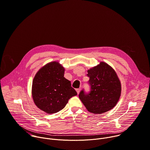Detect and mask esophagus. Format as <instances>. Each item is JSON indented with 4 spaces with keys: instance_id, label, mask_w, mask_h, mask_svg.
I'll return each instance as SVG.
<instances>
[{
    "instance_id": "1",
    "label": "esophagus",
    "mask_w": 150,
    "mask_h": 150,
    "mask_svg": "<svg viewBox=\"0 0 150 150\" xmlns=\"http://www.w3.org/2000/svg\"><path fill=\"white\" fill-rule=\"evenodd\" d=\"M76 92H77V93L79 94V92H80V91H81V89H80V88H78V89H76Z\"/></svg>"
}]
</instances>
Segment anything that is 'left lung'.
<instances>
[{"mask_svg":"<svg viewBox=\"0 0 150 150\" xmlns=\"http://www.w3.org/2000/svg\"><path fill=\"white\" fill-rule=\"evenodd\" d=\"M90 86L89 92L81 90L79 98L87 110L101 114L113 108L121 92L120 81L115 71L107 64H100L88 71Z\"/></svg>","mask_w":150,"mask_h":150,"instance_id":"1","label":"left lung"}]
</instances>
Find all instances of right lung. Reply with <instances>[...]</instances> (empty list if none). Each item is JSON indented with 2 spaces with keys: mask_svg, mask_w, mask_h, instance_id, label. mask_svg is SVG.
I'll list each match as a JSON object with an SVG mask.
<instances>
[{
  "mask_svg": "<svg viewBox=\"0 0 150 150\" xmlns=\"http://www.w3.org/2000/svg\"><path fill=\"white\" fill-rule=\"evenodd\" d=\"M64 68L58 62H50L36 74L32 83V97L36 105L47 114L62 110L69 99L77 95L71 81L64 77Z\"/></svg>",
  "mask_w": 150,
  "mask_h": 150,
  "instance_id": "1",
  "label": "right lung"
}]
</instances>
